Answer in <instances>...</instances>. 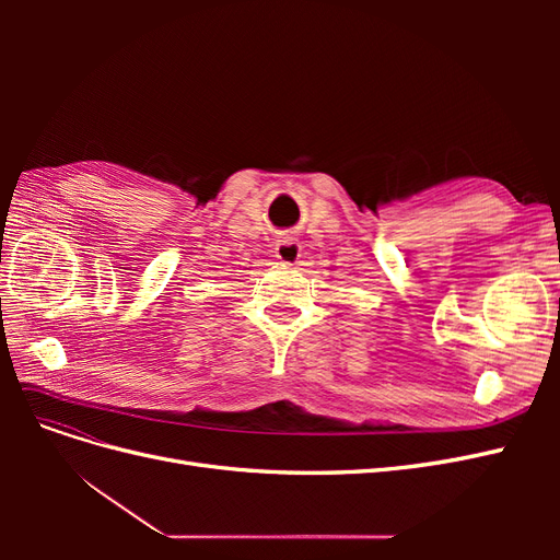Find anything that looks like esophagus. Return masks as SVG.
Listing matches in <instances>:
<instances>
[{
	"instance_id": "1",
	"label": "esophagus",
	"mask_w": 560,
	"mask_h": 560,
	"mask_svg": "<svg viewBox=\"0 0 560 560\" xmlns=\"http://www.w3.org/2000/svg\"><path fill=\"white\" fill-rule=\"evenodd\" d=\"M276 257L282 264H296V259L301 257L299 241L290 238V235H287V238H282V241H278L276 243Z\"/></svg>"
}]
</instances>
